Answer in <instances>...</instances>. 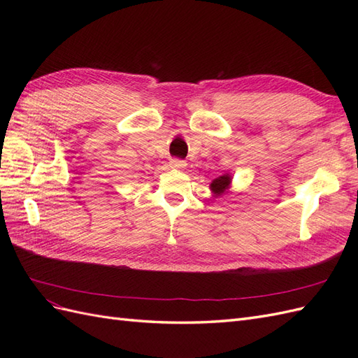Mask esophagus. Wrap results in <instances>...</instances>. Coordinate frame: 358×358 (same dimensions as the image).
Returning <instances> with one entry per match:
<instances>
[{
    "mask_svg": "<svg viewBox=\"0 0 358 358\" xmlns=\"http://www.w3.org/2000/svg\"><path fill=\"white\" fill-rule=\"evenodd\" d=\"M170 167L175 169V170H182L187 167V162L185 161H180V159H171L170 161Z\"/></svg>",
    "mask_w": 358,
    "mask_h": 358,
    "instance_id": "obj_1",
    "label": "esophagus"
}]
</instances>
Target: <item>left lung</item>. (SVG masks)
<instances>
[{"label": "left lung", "instance_id": "left-lung-1", "mask_svg": "<svg viewBox=\"0 0 358 358\" xmlns=\"http://www.w3.org/2000/svg\"><path fill=\"white\" fill-rule=\"evenodd\" d=\"M231 180H233V178L230 173H224V175L213 179L209 185L213 197H218V196H222V194H225V192H229L231 188Z\"/></svg>", "mask_w": 358, "mask_h": 358}]
</instances>
